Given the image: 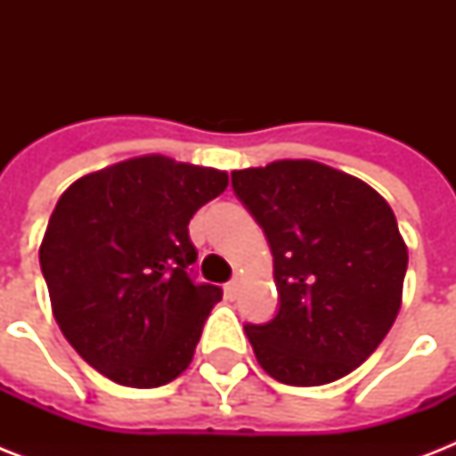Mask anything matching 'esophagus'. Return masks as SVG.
I'll use <instances>...</instances> for the list:
<instances>
[{"label": "esophagus", "mask_w": 456, "mask_h": 456, "mask_svg": "<svg viewBox=\"0 0 456 456\" xmlns=\"http://www.w3.org/2000/svg\"><path fill=\"white\" fill-rule=\"evenodd\" d=\"M236 289H239V281H229V284H224V293H227V298H234L236 296Z\"/></svg>", "instance_id": "esophagus-1"}]
</instances>
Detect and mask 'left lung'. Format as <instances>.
<instances>
[{"label": "left lung", "instance_id": "obj_1", "mask_svg": "<svg viewBox=\"0 0 456 456\" xmlns=\"http://www.w3.org/2000/svg\"><path fill=\"white\" fill-rule=\"evenodd\" d=\"M232 186L274 256L277 317L248 324L260 367L289 386L357 369L403 305L407 246L381 193L317 160L232 172Z\"/></svg>", "mask_w": 456, "mask_h": 456}]
</instances>
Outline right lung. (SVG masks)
<instances>
[{"label": "right lung", "instance_id": "obj_1", "mask_svg": "<svg viewBox=\"0 0 456 456\" xmlns=\"http://www.w3.org/2000/svg\"><path fill=\"white\" fill-rule=\"evenodd\" d=\"M227 184V172L151 153L63 191L39 265L61 331L99 374L158 388L191 364L222 289L189 277V220Z\"/></svg>", "mask_w": 456, "mask_h": 456}]
</instances>
